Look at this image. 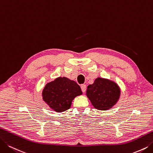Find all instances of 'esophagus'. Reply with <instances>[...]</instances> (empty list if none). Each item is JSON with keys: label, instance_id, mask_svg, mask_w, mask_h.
Segmentation results:
<instances>
[{"label": "esophagus", "instance_id": "34e87169", "mask_svg": "<svg viewBox=\"0 0 153 153\" xmlns=\"http://www.w3.org/2000/svg\"><path fill=\"white\" fill-rule=\"evenodd\" d=\"M81 88H82V91H83V93H85V91H86V89H87L86 85H84V84L82 85H81Z\"/></svg>", "mask_w": 153, "mask_h": 153}]
</instances>
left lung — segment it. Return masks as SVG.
I'll use <instances>...</instances> for the list:
<instances>
[{"mask_svg":"<svg viewBox=\"0 0 153 153\" xmlns=\"http://www.w3.org/2000/svg\"><path fill=\"white\" fill-rule=\"evenodd\" d=\"M87 95L95 108L105 111L117 102L120 95V89L115 83L97 78L94 84L88 86Z\"/></svg>","mask_w":153,"mask_h":153,"instance_id":"left-lung-1","label":"left lung"}]
</instances>
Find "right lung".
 Listing matches in <instances>:
<instances>
[{
  "instance_id": "right-lung-1",
  "label": "right lung",
  "mask_w": 153,
  "mask_h": 153,
  "mask_svg": "<svg viewBox=\"0 0 153 153\" xmlns=\"http://www.w3.org/2000/svg\"><path fill=\"white\" fill-rule=\"evenodd\" d=\"M82 94L80 87L74 81L59 77L46 85L42 99L54 111L61 112L70 108L73 99Z\"/></svg>"
}]
</instances>
